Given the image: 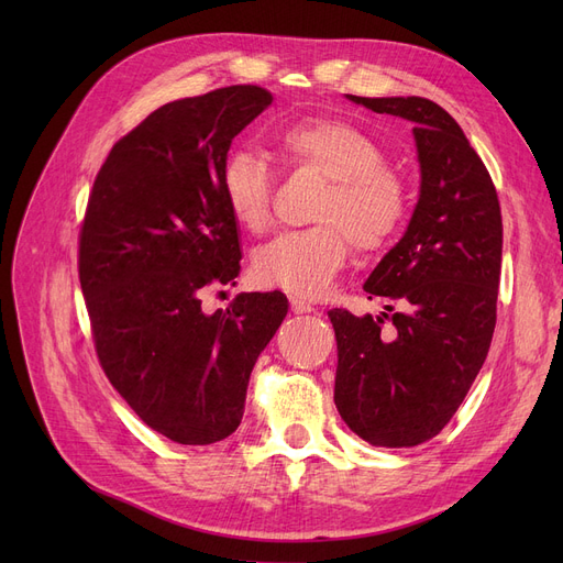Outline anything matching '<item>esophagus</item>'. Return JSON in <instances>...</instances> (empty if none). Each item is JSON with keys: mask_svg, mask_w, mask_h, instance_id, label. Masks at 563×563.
<instances>
[{"mask_svg": "<svg viewBox=\"0 0 563 563\" xmlns=\"http://www.w3.org/2000/svg\"><path fill=\"white\" fill-rule=\"evenodd\" d=\"M289 306H291V312H297V314L314 312V306H312V303H308V301H306V299H301V297H291V299H289Z\"/></svg>", "mask_w": 563, "mask_h": 563, "instance_id": "obj_1", "label": "esophagus"}]
</instances>
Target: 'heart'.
Returning <instances> with one entry per match:
<instances>
[{
	"mask_svg": "<svg viewBox=\"0 0 563 563\" xmlns=\"http://www.w3.org/2000/svg\"><path fill=\"white\" fill-rule=\"evenodd\" d=\"M278 151L301 168L329 177L314 210L319 225L283 232L255 251L251 276L294 297H321L351 255L386 246L408 212L401 177L383 166L380 145L338 118H306L276 134ZM221 196L232 219L262 232L272 217V173L251 151L232 153L221 170Z\"/></svg>",
	"mask_w": 563,
	"mask_h": 563,
	"instance_id": "heart-1",
	"label": "heart"
}]
</instances>
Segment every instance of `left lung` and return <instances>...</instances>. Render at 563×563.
Listing matches in <instances>:
<instances>
[{"mask_svg":"<svg viewBox=\"0 0 563 563\" xmlns=\"http://www.w3.org/2000/svg\"><path fill=\"white\" fill-rule=\"evenodd\" d=\"M346 98L412 123L420 198L404 236L363 285L369 299L404 310L329 312L338 340L335 406L369 445L416 448L452 420L488 356L501 266L499 200L445 109L416 96ZM386 318L390 332L382 331Z\"/></svg>","mask_w":563,"mask_h":563,"instance_id":"left-lung-1","label":"left lung"}]
</instances>
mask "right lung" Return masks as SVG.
<instances>
[{
    "instance_id": "1",
    "label": "right lung",
    "mask_w": 563,
    "mask_h": 563,
    "mask_svg": "<svg viewBox=\"0 0 563 563\" xmlns=\"http://www.w3.org/2000/svg\"><path fill=\"white\" fill-rule=\"evenodd\" d=\"M272 100L249 84L155 109L111 147L88 198L79 283L100 365L136 416L180 445L240 427L255 361L287 314L280 291L200 308L205 287L240 276L221 170Z\"/></svg>"
}]
</instances>
